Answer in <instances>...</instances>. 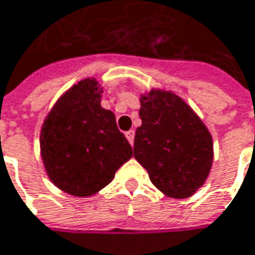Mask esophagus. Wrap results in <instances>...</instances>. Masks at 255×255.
<instances>
[{
    "label": "esophagus",
    "instance_id": "esophagus-1",
    "mask_svg": "<svg viewBox=\"0 0 255 255\" xmlns=\"http://www.w3.org/2000/svg\"><path fill=\"white\" fill-rule=\"evenodd\" d=\"M134 135H135V131H134V129H129V131L126 132V137H127V139L129 141L131 145H132V142H134Z\"/></svg>",
    "mask_w": 255,
    "mask_h": 255
}]
</instances>
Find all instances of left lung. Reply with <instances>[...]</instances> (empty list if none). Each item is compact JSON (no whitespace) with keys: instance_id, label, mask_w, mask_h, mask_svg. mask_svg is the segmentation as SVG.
Segmentation results:
<instances>
[{"instance_id":"8db88e82","label":"left lung","mask_w":255,"mask_h":255,"mask_svg":"<svg viewBox=\"0 0 255 255\" xmlns=\"http://www.w3.org/2000/svg\"><path fill=\"white\" fill-rule=\"evenodd\" d=\"M141 126L134 157L151 183L171 198L191 197L204 185L214 158L213 137L180 95L162 88L139 94Z\"/></svg>"}]
</instances>
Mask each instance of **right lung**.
Instances as JSON below:
<instances>
[{
    "label": "right lung",
    "mask_w": 255,
    "mask_h": 255,
    "mask_svg": "<svg viewBox=\"0 0 255 255\" xmlns=\"http://www.w3.org/2000/svg\"><path fill=\"white\" fill-rule=\"evenodd\" d=\"M103 90L94 77L74 84L55 101L41 127L45 172L57 188L74 197L103 190L132 157L114 113L101 107Z\"/></svg>",
    "instance_id": "obj_1"
}]
</instances>
